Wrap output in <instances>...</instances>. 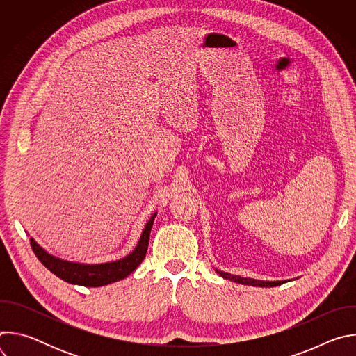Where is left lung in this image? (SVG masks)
<instances>
[{"mask_svg": "<svg viewBox=\"0 0 356 356\" xmlns=\"http://www.w3.org/2000/svg\"><path fill=\"white\" fill-rule=\"evenodd\" d=\"M216 272L224 277V279H228L231 282H235V283H241V284H246V286H257V287H275V286H280L283 283H286L287 280H277V282H268V280H258V279H250V277H242V276H238V275H231V273H227V272H222V270H218L216 269Z\"/></svg>", "mask_w": 356, "mask_h": 356, "instance_id": "8db88e82", "label": "left lung"}]
</instances>
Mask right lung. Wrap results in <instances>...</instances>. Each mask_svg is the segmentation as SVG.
Instances as JSON below:
<instances>
[{"label":"right lung","instance_id":"add662e5","mask_svg":"<svg viewBox=\"0 0 356 356\" xmlns=\"http://www.w3.org/2000/svg\"><path fill=\"white\" fill-rule=\"evenodd\" d=\"M156 214L158 213H154V216H152L146 222L135 249L125 258L114 262L90 265V264H77V262L63 261L60 258L50 255V253L46 252L33 238H31V246L35 252L36 258L44 265V268H47L50 272L55 273L62 280L72 284L86 286V287L106 286L129 276L145 259L147 245H149L150 229H152V225H154Z\"/></svg>","mask_w":356,"mask_h":356}]
</instances>
